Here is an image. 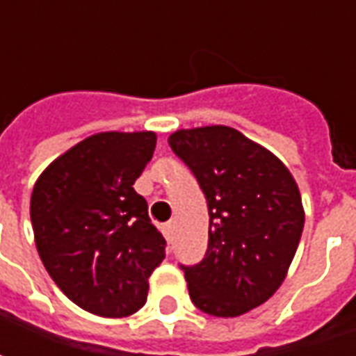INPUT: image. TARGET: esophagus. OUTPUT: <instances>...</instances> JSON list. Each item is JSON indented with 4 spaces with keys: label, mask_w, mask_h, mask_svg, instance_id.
Masks as SVG:
<instances>
[{
    "label": "esophagus",
    "mask_w": 356,
    "mask_h": 356,
    "mask_svg": "<svg viewBox=\"0 0 356 356\" xmlns=\"http://www.w3.org/2000/svg\"><path fill=\"white\" fill-rule=\"evenodd\" d=\"M173 227H175L173 221H168V223L163 225V234H165L168 238H171V234H173Z\"/></svg>",
    "instance_id": "1"
}]
</instances>
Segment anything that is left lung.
I'll return each mask as SVG.
<instances>
[{"label":"left lung","instance_id":"obj_1","mask_svg":"<svg viewBox=\"0 0 356 356\" xmlns=\"http://www.w3.org/2000/svg\"><path fill=\"white\" fill-rule=\"evenodd\" d=\"M208 202L206 257L183 267L188 296L213 316L265 303L288 275L305 223L298 183L273 152L227 125L171 133Z\"/></svg>","mask_w":356,"mask_h":356}]
</instances>
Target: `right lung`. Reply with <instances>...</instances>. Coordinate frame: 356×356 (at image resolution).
Instances as JSON below:
<instances>
[{
  "label": "right lung",
  "mask_w": 356,
  "mask_h": 356,
  "mask_svg": "<svg viewBox=\"0 0 356 356\" xmlns=\"http://www.w3.org/2000/svg\"><path fill=\"white\" fill-rule=\"evenodd\" d=\"M154 131L95 133L43 170L30 217L43 267L66 298L106 318L137 313L165 240L135 193Z\"/></svg>",
  "instance_id": "1"
}]
</instances>
